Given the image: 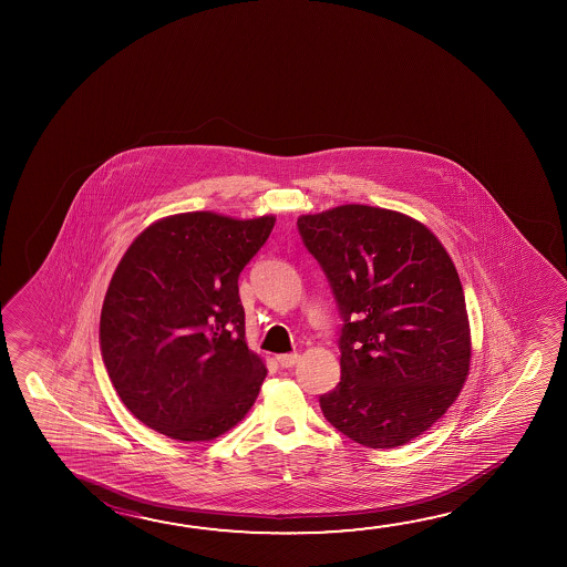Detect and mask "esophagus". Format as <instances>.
I'll list each match as a JSON object with an SVG mask.
<instances>
[{
  "label": "esophagus",
  "mask_w": 567,
  "mask_h": 567,
  "mask_svg": "<svg viewBox=\"0 0 567 567\" xmlns=\"http://www.w3.org/2000/svg\"><path fill=\"white\" fill-rule=\"evenodd\" d=\"M298 360H300L298 353H280V355H277L280 368H292L295 363H298Z\"/></svg>",
  "instance_id": "1"
}]
</instances>
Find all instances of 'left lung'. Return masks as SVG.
<instances>
[{
	"mask_svg": "<svg viewBox=\"0 0 567 567\" xmlns=\"http://www.w3.org/2000/svg\"><path fill=\"white\" fill-rule=\"evenodd\" d=\"M342 318V378L320 395L355 443L393 449L427 431L463 390L471 332L445 247L408 215L340 205L297 221Z\"/></svg>",
	"mask_w": 567,
	"mask_h": 567,
	"instance_id": "1",
	"label": "left lung"
}]
</instances>
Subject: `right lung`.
Listing matches in <instances>:
<instances>
[{
	"label": "right lung",
	"instance_id": "obj_1",
	"mask_svg": "<svg viewBox=\"0 0 567 567\" xmlns=\"http://www.w3.org/2000/svg\"><path fill=\"white\" fill-rule=\"evenodd\" d=\"M275 217L174 215L140 233L112 275L101 352L122 403L179 441L237 425L267 375L245 342L239 275Z\"/></svg>",
	"mask_w": 567,
	"mask_h": 567
}]
</instances>
